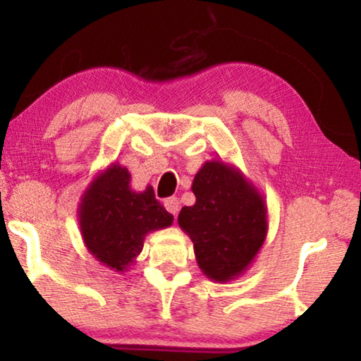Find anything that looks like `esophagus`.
Instances as JSON below:
<instances>
[{
  "label": "esophagus",
  "mask_w": 361,
  "mask_h": 361,
  "mask_svg": "<svg viewBox=\"0 0 361 361\" xmlns=\"http://www.w3.org/2000/svg\"><path fill=\"white\" fill-rule=\"evenodd\" d=\"M164 207H166V210L169 212V214L176 216L177 214H179V209H180L179 199H177V197H169V199L164 200Z\"/></svg>",
  "instance_id": "1"
}]
</instances>
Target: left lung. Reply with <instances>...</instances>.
Wrapping results in <instances>:
<instances>
[{
	"mask_svg": "<svg viewBox=\"0 0 361 361\" xmlns=\"http://www.w3.org/2000/svg\"><path fill=\"white\" fill-rule=\"evenodd\" d=\"M195 204L182 207L177 224L194 243L199 268L228 283L253 263L268 235V207L238 167L207 161L192 182Z\"/></svg>",
	"mask_w": 361,
	"mask_h": 361,
	"instance_id": "1",
	"label": "left lung"
}]
</instances>
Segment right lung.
Wrapping results in <instances>:
<instances>
[{"label": "right lung", "mask_w": 361, "mask_h": 361, "mask_svg": "<svg viewBox=\"0 0 361 361\" xmlns=\"http://www.w3.org/2000/svg\"><path fill=\"white\" fill-rule=\"evenodd\" d=\"M130 182V171L113 162L93 177L78 204V225L88 253L116 273L130 269L147 233L167 228L174 220L156 200L151 185L136 192Z\"/></svg>", "instance_id": "obj_1"}]
</instances>
